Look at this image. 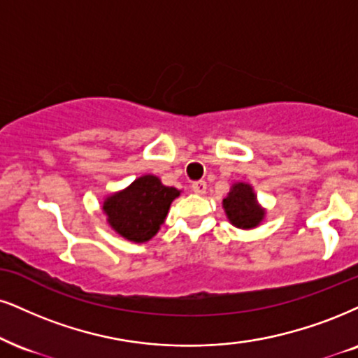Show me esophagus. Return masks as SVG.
I'll list each match as a JSON object with an SVG mask.
<instances>
[{
    "mask_svg": "<svg viewBox=\"0 0 358 358\" xmlns=\"http://www.w3.org/2000/svg\"><path fill=\"white\" fill-rule=\"evenodd\" d=\"M192 191L196 194H199V196H202V194H206L207 191V182L206 180H196V182L192 184Z\"/></svg>",
    "mask_w": 358,
    "mask_h": 358,
    "instance_id": "obj_1",
    "label": "esophagus"
}]
</instances>
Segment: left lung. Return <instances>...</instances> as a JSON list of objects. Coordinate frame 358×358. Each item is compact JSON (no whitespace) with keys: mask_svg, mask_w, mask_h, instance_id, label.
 Here are the masks:
<instances>
[{"mask_svg":"<svg viewBox=\"0 0 358 358\" xmlns=\"http://www.w3.org/2000/svg\"><path fill=\"white\" fill-rule=\"evenodd\" d=\"M222 206L232 226L239 229L257 227L266 215V210L259 206L252 186L245 182L232 184Z\"/></svg>","mask_w":358,"mask_h":358,"instance_id":"obj_1","label":"left lung"}]
</instances>
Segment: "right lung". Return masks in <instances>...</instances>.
<instances>
[{
	"instance_id": "add662e5",
	"label": "right lung",
	"mask_w": 358,
	"mask_h": 358,
	"mask_svg": "<svg viewBox=\"0 0 358 358\" xmlns=\"http://www.w3.org/2000/svg\"><path fill=\"white\" fill-rule=\"evenodd\" d=\"M180 191L164 186L156 176H141L124 191L106 197L103 210L119 236L131 242H148L156 236Z\"/></svg>"
}]
</instances>
